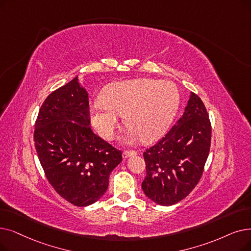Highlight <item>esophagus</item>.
Segmentation results:
<instances>
[{
	"label": "esophagus",
	"instance_id": "1",
	"mask_svg": "<svg viewBox=\"0 0 251 251\" xmlns=\"http://www.w3.org/2000/svg\"><path fill=\"white\" fill-rule=\"evenodd\" d=\"M136 154H137V152L135 151H123L122 156H123V159H127V158L131 157V156H135Z\"/></svg>",
	"mask_w": 251,
	"mask_h": 251
}]
</instances>
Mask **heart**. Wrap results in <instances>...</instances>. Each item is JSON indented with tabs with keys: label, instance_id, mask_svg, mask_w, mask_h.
Here are the masks:
<instances>
[{
	"label": "heart",
	"instance_id": "1",
	"mask_svg": "<svg viewBox=\"0 0 251 251\" xmlns=\"http://www.w3.org/2000/svg\"><path fill=\"white\" fill-rule=\"evenodd\" d=\"M178 105L179 91L169 80L121 81L107 87L102 100L91 104L90 121L101 137L112 139L120 116H125L130 138L150 143L165 133Z\"/></svg>",
	"mask_w": 251,
	"mask_h": 251
}]
</instances>
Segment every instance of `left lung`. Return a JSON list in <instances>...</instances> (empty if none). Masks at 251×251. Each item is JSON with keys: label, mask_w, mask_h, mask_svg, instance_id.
<instances>
[{"label": "left lung", "mask_w": 251, "mask_h": 251, "mask_svg": "<svg viewBox=\"0 0 251 251\" xmlns=\"http://www.w3.org/2000/svg\"><path fill=\"white\" fill-rule=\"evenodd\" d=\"M210 140L208 114L200 97L191 92L177 123L144 152L147 176L141 188L147 197L162 206L186 198L202 176Z\"/></svg>", "instance_id": "obj_1"}]
</instances>
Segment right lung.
I'll return each mask as SVG.
<instances>
[{
  "label": "right lung",
  "mask_w": 251,
  "mask_h": 251,
  "mask_svg": "<svg viewBox=\"0 0 251 251\" xmlns=\"http://www.w3.org/2000/svg\"><path fill=\"white\" fill-rule=\"evenodd\" d=\"M45 176L63 199L84 207L99 201L122 152L90 127L88 92L75 77L43 102L34 133Z\"/></svg>",
  "instance_id": "right-lung-1"
}]
</instances>
